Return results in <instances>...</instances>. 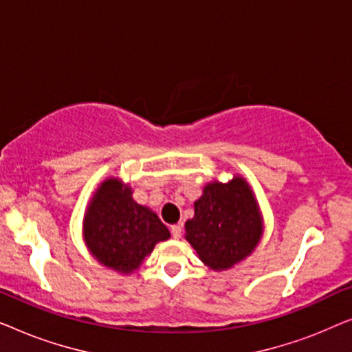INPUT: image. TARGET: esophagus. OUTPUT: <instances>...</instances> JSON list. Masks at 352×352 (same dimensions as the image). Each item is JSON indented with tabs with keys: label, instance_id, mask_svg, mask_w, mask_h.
Here are the masks:
<instances>
[{
	"label": "esophagus",
	"instance_id": "34e87169",
	"mask_svg": "<svg viewBox=\"0 0 352 352\" xmlns=\"http://www.w3.org/2000/svg\"><path fill=\"white\" fill-rule=\"evenodd\" d=\"M171 235L175 239H181V235H182V229H181V226H171Z\"/></svg>",
	"mask_w": 352,
	"mask_h": 352
}]
</instances>
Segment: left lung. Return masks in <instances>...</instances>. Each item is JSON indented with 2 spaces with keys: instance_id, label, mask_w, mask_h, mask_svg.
Returning <instances> with one entry per match:
<instances>
[{
  "instance_id": "left-lung-1",
  "label": "left lung",
  "mask_w": 352,
  "mask_h": 352,
  "mask_svg": "<svg viewBox=\"0 0 352 352\" xmlns=\"http://www.w3.org/2000/svg\"><path fill=\"white\" fill-rule=\"evenodd\" d=\"M186 240L200 261L216 272L228 271L248 258L264 234L256 195L243 176L208 182L186 221Z\"/></svg>"
}]
</instances>
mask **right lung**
I'll use <instances>...</instances> for the list:
<instances>
[{"label": "right lung", "instance_id": "obj_1", "mask_svg": "<svg viewBox=\"0 0 352 352\" xmlns=\"http://www.w3.org/2000/svg\"><path fill=\"white\" fill-rule=\"evenodd\" d=\"M83 242L96 261L118 274H133L170 230L147 206L133 199V187L110 176L98 186L83 214Z\"/></svg>", "mask_w": 352, "mask_h": 352}]
</instances>
